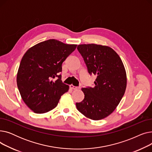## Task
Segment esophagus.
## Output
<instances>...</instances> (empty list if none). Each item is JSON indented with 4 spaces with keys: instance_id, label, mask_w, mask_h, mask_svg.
Wrapping results in <instances>:
<instances>
[{
    "instance_id": "esophagus-1",
    "label": "esophagus",
    "mask_w": 152,
    "mask_h": 152,
    "mask_svg": "<svg viewBox=\"0 0 152 152\" xmlns=\"http://www.w3.org/2000/svg\"><path fill=\"white\" fill-rule=\"evenodd\" d=\"M69 87H70V88L71 89H73V90H77V89H79V88H80L79 87H76V86H75L73 85H70Z\"/></svg>"
}]
</instances>
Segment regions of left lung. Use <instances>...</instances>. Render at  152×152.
I'll return each instance as SVG.
<instances>
[{
	"mask_svg": "<svg viewBox=\"0 0 152 152\" xmlns=\"http://www.w3.org/2000/svg\"><path fill=\"white\" fill-rule=\"evenodd\" d=\"M77 49L89 73L97 78L93 88L81 89L84 99L76 103V108L86 117L100 120L112 113L121 100L127 85L126 69L119 56L108 46L81 44Z\"/></svg>",
	"mask_w": 152,
	"mask_h": 152,
	"instance_id": "1",
	"label": "left lung"
}]
</instances>
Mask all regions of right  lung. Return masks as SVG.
<instances>
[{
    "label": "right lung",
    "instance_id": "1",
    "mask_svg": "<svg viewBox=\"0 0 152 152\" xmlns=\"http://www.w3.org/2000/svg\"><path fill=\"white\" fill-rule=\"evenodd\" d=\"M77 47L55 39L36 44L21 60L17 82L21 97L35 113H45L57 106L61 96L69 90L62 83V63ZM56 77L58 78L55 80Z\"/></svg>",
    "mask_w": 152,
    "mask_h": 152
}]
</instances>
